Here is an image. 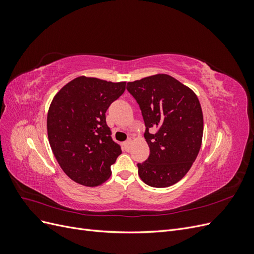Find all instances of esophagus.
Segmentation results:
<instances>
[{
  "instance_id": "obj_1",
  "label": "esophagus",
  "mask_w": 254,
  "mask_h": 254,
  "mask_svg": "<svg viewBox=\"0 0 254 254\" xmlns=\"http://www.w3.org/2000/svg\"><path fill=\"white\" fill-rule=\"evenodd\" d=\"M130 145H131V140L128 139L127 141L124 142V147L126 150H129L130 149Z\"/></svg>"
}]
</instances>
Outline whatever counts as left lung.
<instances>
[{
  "instance_id": "obj_1",
  "label": "left lung",
  "mask_w": 254,
  "mask_h": 254,
  "mask_svg": "<svg viewBox=\"0 0 254 254\" xmlns=\"http://www.w3.org/2000/svg\"><path fill=\"white\" fill-rule=\"evenodd\" d=\"M127 90L139 104L150 150L148 159L137 163V173L149 187H171L187 175L200 150V103L190 88L166 74L128 82Z\"/></svg>"
}]
</instances>
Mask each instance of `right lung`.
<instances>
[{
    "label": "right lung",
    "mask_w": 254,
    "mask_h": 254,
    "mask_svg": "<svg viewBox=\"0 0 254 254\" xmlns=\"http://www.w3.org/2000/svg\"><path fill=\"white\" fill-rule=\"evenodd\" d=\"M126 82L80 76L54 97L48 113V135L57 162L66 176L97 187L111 175L122 153L112 140L106 111L124 93Z\"/></svg>",
    "instance_id": "obj_1"
}]
</instances>
